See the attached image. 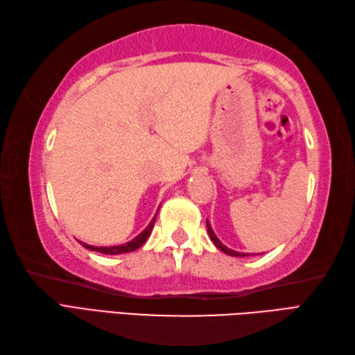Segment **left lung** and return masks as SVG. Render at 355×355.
I'll list each match as a JSON object with an SVG mask.
<instances>
[{
  "label": "left lung",
  "instance_id": "left-lung-1",
  "mask_svg": "<svg viewBox=\"0 0 355 355\" xmlns=\"http://www.w3.org/2000/svg\"><path fill=\"white\" fill-rule=\"evenodd\" d=\"M207 230H208V234H209V239H211L213 241V243L216 245V247H218L220 251H223L225 252V254H228V256H233V257H245V256H248V252H237V251H233V250H230V248H227L225 245H223L219 239H218V236L214 234V231H213V228H211V225H209L208 223V220H207Z\"/></svg>",
  "mask_w": 355,
  "mask_h": 355
}]
</instances>
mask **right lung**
<instances>
[{
    "label": "right lung",
    "mask_w": 355,
    "mask_h": 355,
    "mask_svg": "<svg viewBox=\"0 0 355 355\" xmlns=\"http://www.w3.org/2000/svg\"><path fill=\"white\" fill-rule=\"evenodd\" d=\"M157 214V213H156ZM155 220H156V216L153 219H151V222L147 225V228L142 231V233L139 236H136L133 241H130L124 245H114V247H92V245H87L84 242H79L83 245L84 248L87 250H92V251H98V252H103V254H124V252H130V251H135L139 247H142L144 243H146V241L148 239V236L151 234V230H153V225H155Z\"/></svg>",
    "instance_id": "right-lung-1"
}]
</instances>
